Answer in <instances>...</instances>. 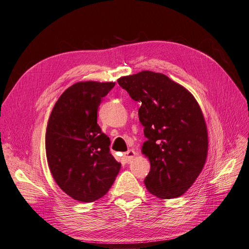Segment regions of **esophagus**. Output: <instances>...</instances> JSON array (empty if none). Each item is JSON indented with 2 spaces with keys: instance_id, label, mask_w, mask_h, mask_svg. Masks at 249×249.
Segmentation results:
<instances>
[{
  "instance_id": "34e87169",
  "label": "esophagus",
  "mask_w": 249,
  "mask_h": 249,
  "mask_svg": "<svg viewBox=\"0 0 249 249\" xmlns=\"http://www.w3.org/2000/svg\"><path fill=\"white\" fill-rule=\"evenodd\" d=\"M136 152H135V150H133V149H129L127 150V152H125L124 153V158H125V160L126 161H131V160H133L135 157H136Z\"/></svg>"
}]
</instances>
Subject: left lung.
<instances>
[{
    "mask_svg": "<svg viewBox=\"0 0 249 249\" xmlns=\"http://www.w3.org/2000/svg\"><path fill=\"white\" fill-rule=\"evenodd\" d=\"M134 101L147 140L141 153L150 170L144 179L155 196L183 195L205 166L209 138L205 117L193 94L160 72L142 71L117 80Z\"/></svg>",
    "mask_w": 249,
    "mask_h": 249,
    "instance_id": "left-lung-1",
    "label": "left lung"
}]
</instances>
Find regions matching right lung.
<instances>
[{
	"label": "right lung",
	"mask_w": 249,
	"mask_h": 249,
	"mask_svg": "<svg viewBox=\"0 0 249 249\" xmlns=\"http://www.w3.org/2000/svg\"><path fill=\"white\" fill-rule=\"evenodd\" d=\"M115 82L82 81L60 95L46 132L49 168L70 197L92 202L106 194L122 164L109 152L110 139L96 123L97 108Z\"/></svg>",
	"instance_id": "right-lung-1"
}]
</instances>
